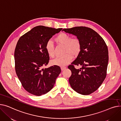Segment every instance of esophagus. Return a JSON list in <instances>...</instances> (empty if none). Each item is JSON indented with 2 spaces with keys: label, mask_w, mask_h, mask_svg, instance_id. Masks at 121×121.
I'll list each match as a JSON object with an SVG mask.
<instances>
[{
  "label": "esophagus",
  "mask_w": 121,
  "mask_h": 121,
  "mask_svg": "<svg viewBox=\"0 0 121 121\" xmlns=\"http://www.w3.org/2000/svg\"><path fill=\"white\" fill-rule=\"evenodd\" d=\"M66 67H65V66H63V67H61V70H62V71H63V70H65V69H66Z\"/></svg>",
  "instance_id": "obj_1"
}]
</instances>
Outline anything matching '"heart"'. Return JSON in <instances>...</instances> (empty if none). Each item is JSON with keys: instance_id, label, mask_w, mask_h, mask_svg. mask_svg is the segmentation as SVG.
<instances>
[{"instance_id": "obj_1", "label": "heart", "mask_w": 121, "mask_h": 121, "mask_svg": "<svg viewBox=\"0 0 121 121\" xmlns=\"http://www.w3.org/2000/svg\"><path fill=\"white\" fill-rule=\"evenodd\" d=\"M55 41L59 45H63V56H60L51 61L53 65L64 66L71 61L73 56L76 58L81 51L82 43L80 40L77 38H72L68 34L61 33L54 39ZM45 50L48 56L52 58L55 56V48L51 41H48L45 46Z\"/></svg>"}]
</instances>
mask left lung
<instances>
[{"instance_id": "8db88e82", "label": "left lung", "mask_w": 121, "mask_h": 121, "mask_svg": "<svg viewBox=\"0 0 121 121\" xmlns=\"http://www.w3.org/2000/svg\"><path fill=\"white\" fill-rule=\"evenodd\" d=\"M63 31L76 35L82 43L80 54L68 66L72 72L69 83L77 93L89 95L99 88L106 78L108 62V46L100 35L90 28L79 26ZM75 65L81 67L77 69Z\"/></svg>"}]
</instances>
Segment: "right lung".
I'll return each mask as SVG.
<instances>
[{"instance_id": "add662e5", "label": "right lung", "mask_w": 121, "mask_h": 121, "mask_svg": "<svg viewBox=\"0 0 121 121\" xmlns=\"http://www.w3.org/2000/svg\"><path fill=\"white\" fill-rule=\"evenodd\" d=\"M61 30L38 26L22 35L17 42L14 54L16 72L23 88L33 95L39 96L50 91L61 72L57 65L42 67L49 61L46 43Z\"/></svg>"}]
</instances>
